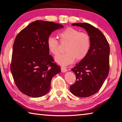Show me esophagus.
Returning a JSON list of instances; mask_svg holds the SVG:
<instances>
[{
	"label": "esophagus",
	"mask_w": 122,
	"mask_h": 122,
	"mask_svg": "<svg viewBox=\"0 0 122 122\" xmlns=\"http://www.w3.org/2000/svg\"><path fill=\"white\" fill-rule=\"evenodd\" d=\"M61 70L62 72H63V73H65L67 71V69L66 67H65V66H62L61 67Z\"/></svg>",
	"instance_id": "1"
}]
</instances>
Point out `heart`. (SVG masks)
Listing matches in <instances>:
<instances>
[{"instance_id": "1", "label": "heart", "mask_w": 122, "mask_h": 122, "mask_svg": "<svg viewBox=\"0 0 122 122\" xmlns=\"http://www.w3.org/2000/svg\"><path fill=\"white\" fill-rule=\"evenodd\" d=\"M61 43L67 42L66 46V53L55 57V60L59 65L66 66L75 61L84 59L89 51L91 41L89 36L73 27H67L58 33ZM47 47L50 53L56 56L59 53V43L56 39L49 36L46 41Z\"/></svg>"}]
</instances>
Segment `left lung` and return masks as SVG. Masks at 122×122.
Segmentation results:
<instances>
[{"label": "left lung", "instance_id": "8db88e82", "mask_svg": "<svg viewBox=\"0 0 122 122\" xmlns=\"http://www.w3.org/2000/svg\"><path fill=\"white\" fill-rule=\"evenodd\" d=\"M72 25L84 28L90 38L88 55L71 69L76 80L70 86L74 95L86 97L98 92L108 75L110 47L102 32L92 25L76 23Z\"/></svg>", "mask_w": 122, "mask_h": 122}]
</instances>
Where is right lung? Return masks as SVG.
<instances>
[{
  "instance_id": "1",
  "label": "right lung",
  "mask_w": 122,
  "mask_h": 122,
  "mask_svg": "<svg viewBox=\"0 0 122 122\" xmlns=\"http://www.w3.org/2000/svg\"><path fill=\"white\" fill-rule=\"evenodd\" d=\"M63 27L54 22L36 20L16 36L10 67L14 82L23 94L32 97L44 96L53 76L60 73V67L49 55L46 41L51 33Z\"/></svg>"
}]
</instances>
